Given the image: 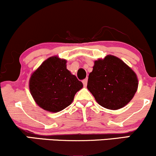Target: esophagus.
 <instances>
[{
	"mask_svg": "<svg viewBox=\"0 0 156 156\" xmlns=\"http://www.w3.org/2000/svg\"><path fill=\"white\" fill-rule=\"evenodd\" d=\"M83 86L84 87H86V86L87 85V78H86V79H84V80H83Z\"/></svg>",
	"mask_w": 156,
	"mask_h": 156,
	"instance_id": "esophagus-1",
	"label": "esophagus"
}]
</instances>
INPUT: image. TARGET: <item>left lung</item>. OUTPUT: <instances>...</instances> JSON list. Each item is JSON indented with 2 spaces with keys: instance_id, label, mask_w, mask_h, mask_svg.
Instances as JSON below:
<instances>
[{
  "instance_id": "left-lung-1",
  "label": "left lung",
  "mask_w": 156,
  "mask_h": 156,
  "mask_svg": "<svg viewBox=\"0 0 156 156\" xmlns=\"http://www.w3.org/2000/svg\"><path fill=\"white\" fill-rule=\"evenodd\" d=\"M136 73L123 61L112 55L94 62L87 89L101 106L117 110L128 104L138 88Z\"/></svg>"
}]
</instances>
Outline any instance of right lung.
Listing matches in <instances>:
<instances>
[{"label": "right lung", "instance_id": "right-lung-1", "mask_svg": "<svg viewBox=\"0 0 156 156\" xmlns=\"http://www.w3.org/2000/svg\"><path fill=\"white\" fill-rule=\"evenodd\" d=\"M67 61L52 56L39 66L29 80L37 104L50 112H58L72 103L83 83L67 69Z\"/></svg>", "mask_w": 156, "mask_h": 156}]
</instances>
